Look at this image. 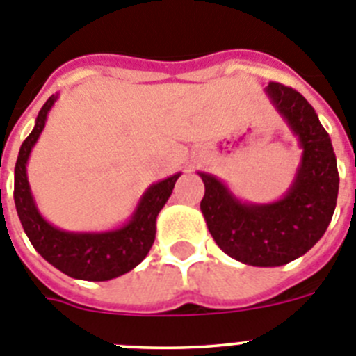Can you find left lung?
Instances as JSON below:
<instances>
[{"label":"left lung","mask_w":356,"mask_h":356,"mask_svg":"<svg viewBox=\"0 0 356 356\" xmlns=\"http://www.w3.org/2000/svg\"><path fill=\"white\" fill-rule=\"evenodd\" d=\"M266 94L303 149L296 177L284 198L246 204L214 175H198L206 186L200 209L216 245L243 264L273 268L302 257L323 238L337 204L339 172L332 140L309 101L275 81Z\"/></svg>","instance_id":"obj_1"}]
</instances>
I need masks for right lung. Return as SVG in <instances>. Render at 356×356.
<instances>
[{
	"instance_id": "1",
	"label": "right lung",
	"mask_w": 356,
	"mask_h": 356,
	"mask_svg": "<svg viewBox=\"0 0 356 356\" xmlns=\"http://www.w3.org/2000/svg\"><path fill=\"white\" fill-rule=\"evenodd\" d=\"M58 95H51L35 120V127L22 142L15 163L14 200L17 216L28 239L49 264L72 278L104 282L127 273L149 254L156 238V218L170 198L181 174L152 184L140 198L129 222L108 232H67L51 225L38 213L26 175V163L46 118Z\"/></svg>"
}]
</instances>
